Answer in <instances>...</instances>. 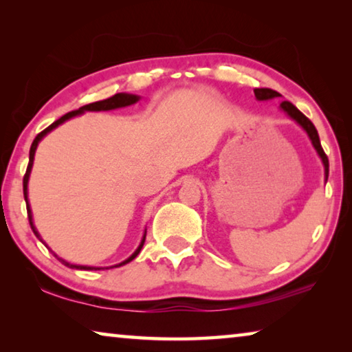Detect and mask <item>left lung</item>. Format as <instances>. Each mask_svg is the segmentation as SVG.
<instances>
[{
  "label": "left lung",
  "instance_id": "8db88e82",
  "mask_svg": "<svg viewBox=\"0 0 352 352\" xmlns=\"http://www.w3.org/2000/svg\"><path fill=\"white\" fill-rule=\"evenodd\" d=\"M254 96L256 99L259 100H267V99H273V98H279L281 94H279L278 91L275 90H270V88H254ZM281 109L287 113V115L290 118H294L295 121L300 124V126L306 130L309 138H311L312 144L315 147V151L318 152V155L321 157V160H323V164H324V172H326V178L327 175H329V160H327V155L324 153L323 147H321V142H320V138H318V132L317 129H315L314 124L311 122V119L306 118L302 113L296 109V107L294 104H290L289 100H283L281 104Z\"/></svg>",
  "mask_w": 352,
  "mask_h": 352
}]
</instances>
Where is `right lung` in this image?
Masks as SVG:
<instances>
[{"instance_id":"obj_1","label":"right lung","mask_w":352,"mask_h":352,"mask_svg":"<svg viewBox=\"0 0 352 352\" xmlns=\"http://www.w3.org/2000/svg\"><path fill=\"white\" fill-rule=\"evenodd\" d=\"M140 98L138 96H135V94H126V93H118V94H115V96H111V98H109V99H104V100H98V102H93V104H88V105H83V107H80L79 110H73V111H69V113H67V115H63L60 119H57V121H54L51 124L50 127H46L43 132H40L37 136H35V140H34V142H32V146H31V151H29V164H28V169H26V174H25V177H23V194H25V200H26V210H28V219H29V223H31V228H32V231H34V234L37 236V237H40L38 236V233H37V230H35V226H34V223H32V214H31V208H29V201H28V180H29V174H31V168H32V163H34V153H35V148H37V146H38V141L43 138V136L47 133V132H51L52 129H56L58 124H62V122H65L67 121V119H69V118H73V116H76V115H80V113H83V111H87V110H90V111H100V110H113V109H119V107H127V105H132V104H135L136 100H138ZM41 241V239H40ZM144 241H146V236L142 237V242H141V245L138 247V250H136V252L130 256L129 259H126L124 262H121V264L119 265H115V267H121V265H124V264H127V262H130V261H133L136 256H138V253L141 252V248H142V245H144ZM62 261V259H60ZM62 264H65L67 267H71V269H80V270H99V269H96V267H85V265H73V264H68V262H65V261H62Z\"/></svg>"}]
</instances>
